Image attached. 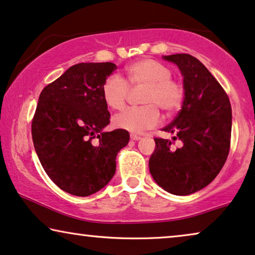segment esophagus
Returning <instances> with one entry per match:
<instances>
[{"mask_svg": "<svg viewBox=\"0 0 255 255\" xmlns=\"http://www.w3.org/2000/svg\"><path fill=\"white\" fill-rule=\"evenodd\" d=\"M140 136H138V135H136V134H130V140H133V141H137V140H140Z\"/></svg>", "mask_w": 255, "mask_h": 255, "instance_id": "esophagus-1", "label": "esophagus"}]
</instances>
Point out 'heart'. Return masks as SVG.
<instances>
[{
    "mask_svg": "<svg viewBox=\"0 0 255 255\" xmlns=\"http://www.w3.org/2000/svg\"><path fill=\"white\" fill-rule=\"evenodd\" d=\"M126 78L119 74L107 77L101 87L105 103L113 110L126 105L130 88L143 87L138 107L126 108L113 118L114 127L131 133L154 128L159 122V110L172 114L179 110L184 101V87L172 79L171 70L151 58H143L131 63L126 69Z\"/></svg>",
    "mask_w": 255,
    "mask_h": 255,
    "instance_id": "heart-1",
    "label": "heart"
}]
</instances>
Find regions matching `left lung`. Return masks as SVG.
I'll return each instance as SVG.
<instances>
[{
	"label": "left lung",
	"mask_w": 255,
	"mask_h": 255,
	"mask_svg": "<svg viewBox=\"0 0 255 255\" xmlns=\"http://www.w3.org/2000/svg\"><path fill=\"white\" fill-rule=\"evenodd\" d=\"M183 74L185 98L182 110L163 128L182 145L155 137L149 159L152 178L165 191L185 196L205 188L222 170L229 156L232 129L230 99L211 72L188 53L165 56Z\"/></svg>",
	"instance_id": "1"
}]
</instances>
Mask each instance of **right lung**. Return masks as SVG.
<instances>
[{"label":"right lung","instance_id":"right-lung-1","mask_svg":"<svg viewBox=\"0 0 255 255\" xmlns=\"http://www.w3.org/2000/svg\"><path fill=\"white\" fill-rule=\"evenodd\" d=\"M113 63L71 66L40 93L31 122L32 141L51 181L71 195L103 189L117 169L118 152L129 141L124 129L103 131L111 114L101 87Z\"/></svg>","mask_w":255,"mask_h":255}]
</instances>
